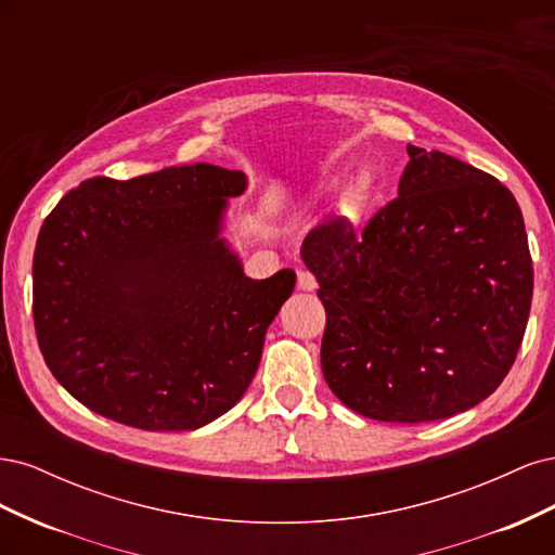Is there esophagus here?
Returning <instances> with one entry per match:
<instances>
[{"mask_svg": "<svg viewBox=\"0 0 555 555\" xmlns=\"http://www.w3.org/2000/svg\"><path fill=\"white\" fill-rule=\"evenodd\" d=\"M298 289L300 292H314L317 289V280L310 271H298Z\"/></svg>", "mask_w": 555, "mask_h": 555, "instance_id": "obj_1", "label": "esophagus"}]
</instances>
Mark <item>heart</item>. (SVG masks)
I'll list each match as a JSON object with an SVG mask.
<instances>
[{"instance_id":"heart-1","label":"heart","mask_w":555,"mask_h":555,"mask_svg":"<svg viewBox=\"0 0 555 555\" xmlns=\"http://www.w3.org/2000/svg\"><path fill=\"white\" fill-rule=\"evenodd\" d=\"M373 190V176L367 171H361L354 182L349 184V190L345 192L340 201V220L347 227H357L363 217L367 196H371Z\"/></svg>"}]
</instances>
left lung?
Listing matches in <instances>:
<instances>
[{"instance_id": "8db88e82", "label": "left lung", "mask_w": 555, "mask_h": 555, "mask_svg": "<svg viewBox=\"0 0 555 555\" xmlns=\"http://www.w3.org/2000/svg\"><path fill=\"white\" fill-rule=\"evenodd\" d=\"M398 198L361 236L331 224L300 259L326 308L322 371L349 410L438 422L489 398L524 340L532 261L505 184L456 157L408 145Z\"/></svg>"}]
</instances>
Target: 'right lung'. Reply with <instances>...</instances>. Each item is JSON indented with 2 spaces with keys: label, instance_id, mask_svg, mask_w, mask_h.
Returning <instances> with one entry per match:
<instances>
[{
  "label": "right lung",
  "instance_id": "right-lung-1",
  "mask_svg": "<svg viewBox=\"0 0 555 555\" xmlns=\"http://www.w3.org/2000/svg\"><path fill=\"white\" fill-rule=\"evenodd\" d=\"M243 171L206 162L92 178L46 217L35 326L55 379L92 412L141 430H196L255 377L296 273L243 271L222 236Z\"/></svg>",
  "mask_w": 555,
  "mask_h": 555
}]
</instances>
